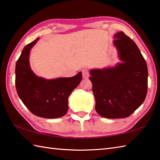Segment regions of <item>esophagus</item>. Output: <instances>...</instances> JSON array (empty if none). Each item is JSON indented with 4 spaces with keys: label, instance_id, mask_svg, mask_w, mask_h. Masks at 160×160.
<instances>
[{
    "label": "esophagus",
    "instance_id": "obj_1",
    "mask_svg": "<svg viewBox=\"0 0 160 160\" xmlns=\"http://www.w3.org/2000/svg\"><path fill=\"white\" fill-rule=\"evenodd\" d=\"M82 74H83V77L84 79H86V78H88L90 76L88 70L86 69V68H84L82 70Z\"/></svg>",
    "mask_w": 160,
    "mask_h": 160
}]
</instances>
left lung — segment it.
Wrapping results in <instances>:
<instances>
[{
	"instance_id": "obj_1",
	"label": "left lung",
	"mask_w": 160,
	"mask_h": 160,
	"mask_svg": "<svg viewBox=\"0 0 160 160\" xmlns=\"http://www.w3.org/2000/svg\"><path fill=\"white\" fill-rule=\"evenodd\" d=\"M122 62L115 66L90 70L89 79L96 101L95 109L108 119L129 117L145 100L148 68L135 43L123 32L113 36Z\"/></svg>"
}]
</instances>
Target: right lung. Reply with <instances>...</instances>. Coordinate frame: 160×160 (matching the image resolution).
<instances>
[{
  "label": "right lung",
  "instance_id": "1",
  "mask_svg": "<svg viewBox=\"0 0 160 160\" xmlns=\"http://www.w3.org/2000/svg\"><path fill=\"white\" fill-rule=\"evenodd\" d=\"M39 38L28 44L16 64V88L19 98L34 115L54 119L64 116L68 109V97L82 79L79 72L72 77L46 79L32 70L29 57Z\"/></svg>",
  "mask_w": 160,
  "mask_h": 160
}]
</instances>
